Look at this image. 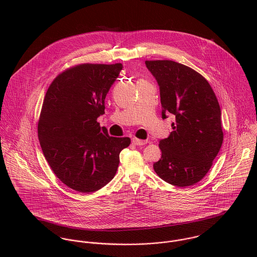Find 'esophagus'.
Instances as JSON below:
<instances>
[{
  "instance_id": "1",
  "label": "esophagus",
  "mask_w": 257,
  "mask_h": 257,
  "mask_svg": "<svg viewBox=\"0 0 257 257\" xmlns=\"http://www.w3.org/2000/svg\"><path fill=\"white\" fill-rule=\"evenodd\" d=\"M132 143L135 146H145V145H147V141H142V140H138V139H133Z\"/></svg>"
}]
</instances>
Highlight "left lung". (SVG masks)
I'll list each match as a JSON object with an SVG mask.
<instances>
[{
	"label": "left lung",
	"mask_w": 257,
	"mask_h": 257,
	"mask_svg": "<svg viewBox=\"0 0 257 257\" xmlns=\"http://www.w3.org/2000/svg\"><path fill=\"white\" fill-rule=\"evenodd\" d=\"M146 65L159 86L162 118L175 116L173 132L159 142L162 154L153 169L167 183L192 186L208 173L222 144L219 102L208 81L190 67L171 60Z\"/></svg>",
	"instance_id": "8db88e82"
}]
</instances>
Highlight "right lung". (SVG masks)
I'll return each instance as SVG.
<instances>
[{"mask_svg": "<svg viewBox=\"0 0 257 257\" xmlns=\"http://www.w3.org/2000/svg\"><path fill=\"white\" fill-rule=\"evenodd\" d=\"M121 69L120 63L75 66L54 79L43 100L37 126L43 155L58 179L80 193L109 183L120 151L131 145L97 121Z\"/></svg>", "mask_w": 257, "mask_h": 257, "instance_id": "right-lung-1", "label": "right lung"}]
</instances>
